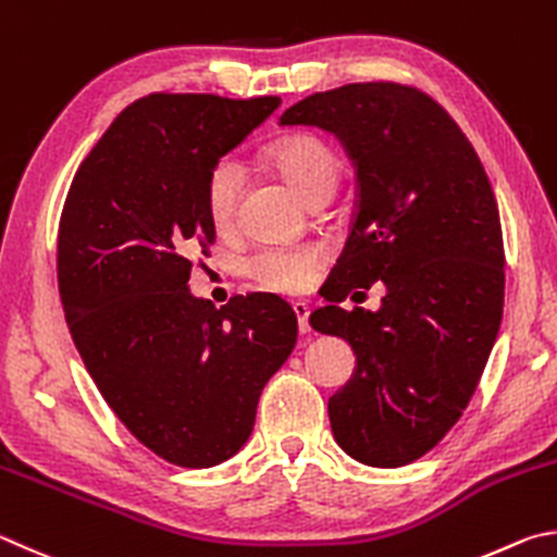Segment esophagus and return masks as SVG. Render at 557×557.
<instances>
[{"instance_id": "esophagus-1", "label": "esophagus", "mask_w": 557, "mask_h": 557, "mask_svg": "<svg viewBox=\"0 0 557 557\" xmlns=\"http://www.w3.org/2000/svg\"><path fill=\"white\" fill-rule=\"evenodd\" d=\"M294 313H296V318H298V330H300V335H306L308 330H310V325H308V318H310V308H308V304H304V300H298V304H294Z\"/></svg>"}]
</instances>
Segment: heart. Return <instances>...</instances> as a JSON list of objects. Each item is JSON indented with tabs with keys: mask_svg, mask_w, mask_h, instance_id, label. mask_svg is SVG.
<instances>
[{
	"mask_svg": "<svg viewBox=\"0 0 557 557\" xmlns=\"http://www.w3.org/2000/svg\"><path fill=\"white\" fill-rule=\"evenodd\" d=\"M271 169L281 173L298 198L308 200L325 185L337 183V161L325 144L313 136H286L267 149ZM242 190V171L237 163L222 161L212 169L205 185V208L218 230L230 227L237 210ZM320 257L315 249H261L247 263V271L259 284L278 290H298L308 286L318 269Z\"/></svg>",
	"mask_w": 557,
	"mask_h": 557,
	"instance_id": "heart-1",
	"label": "heart"
}]
</instances>
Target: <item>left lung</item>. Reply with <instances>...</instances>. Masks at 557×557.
<instances>
[{
  "mask_svg": "<svg viewBox=\"0 0 557 557\" xmlns=\"http://www.w3.org/2000/svg\"><path fill=\"white\" fill-rule=\"evenodd\" d=\"M281 126L335 134L357 169V212L310 315L357 355L327 413L343 450L401 467L443 441L470 404L504 313V242L492 183L433 97L398 83L315 92ZM376 280L383 308L336 304Z\"/></svg>",
  "mask_w": 557,
  "mask_h": 557,
  "instance_id": "8db88e82",
  "label": "left lung"
}]
</instances>
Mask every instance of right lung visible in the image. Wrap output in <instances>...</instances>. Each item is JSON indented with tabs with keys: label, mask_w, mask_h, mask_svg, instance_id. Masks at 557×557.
I'll list each match as a JSON object with an SVG mask.
<instances>
[{
	"label": "right lung",
	"mask_w": 557,
	"mask_h": 557,
	"mask_svg": "<svg viewBox=\"0 0 557 557\" xmlns=\"http://www.w3.org/2000/svg\"><path fill=\"white\" fill-rule=\"evenodd\" d=\"M281 97L153 92L77 169L58 230L65 323L107 406L165 462L212 467L249 441L259 396L296 347L278 296L220 310L190 294L214 242L205 185Z\"/></svg>",
	"instance_id": "add662e5"
}]
</instances>
